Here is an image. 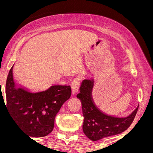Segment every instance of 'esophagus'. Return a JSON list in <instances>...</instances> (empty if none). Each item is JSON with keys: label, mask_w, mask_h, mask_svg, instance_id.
Returning <instances> with one entry per match:
<instances>
[{"label": "esophagus", "mask_w": 153, "mask_h": 153, "mask_svg": "<svg viewBox=\"0 0 153 153\" xmlns=\"http://www.w3.org/2000/svg\"><path fill=\"white\" fill-rule=\"evenodd\" d=\"M80 78L78 77V78H75L74 80H73L71 84V88H72V94L73 95L76 94V93L78 91L79 87H80Z\"/></svg>", "instance_id": "esophagus-1"}]
</instances>
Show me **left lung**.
I'll use <instances>...</instances> for the list:
<instances>
[{
  "mask_svg": "<svg viewBox=\"0 0 153 153\" xmlns=\"http://www.w3.org/2000/svg\"><path fill=\"white\" fill-rule=\"evenodd\" d=\"M94 82V78L84 79L77 98L81 101L82 104L84 134L92 141H97L125 131L134 120L138 106L130 114L124 117H117L104 113L95 104L93 99Z\"/></svg>",
  "mask_w": 153,
  "mask_h": 153,
  "instance_id": "left-lung-1",
  "label": "left lung"
}]
</instances>
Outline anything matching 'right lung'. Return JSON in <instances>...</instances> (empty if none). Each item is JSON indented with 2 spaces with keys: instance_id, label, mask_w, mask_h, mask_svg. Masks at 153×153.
Returning a JSON list of instances; mask_svg holds the SVG:
<instances>
[{
  "instance_id": "right-lung-1",
  "label": "right lung",
  "mask_w": 153,
  "mask_h": 153,
  "mask_svg": "<svg viewBox=\"0 0 153 153\" xmlns=\"http://www.w3.org/2000/svg\"><path fill=\"white\" fill-rule=\"evenodd\" d=\"M13 65L8 73L6 85L8 113L19 127L29 137L47 136L53 130L54 119L61 106L71 97V88L52 85L47 90L31 92L15 83Z\"/></svg>"
}]
</instances>
